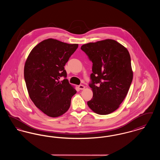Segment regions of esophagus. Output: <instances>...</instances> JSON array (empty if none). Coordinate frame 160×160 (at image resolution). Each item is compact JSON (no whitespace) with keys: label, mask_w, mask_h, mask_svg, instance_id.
Returning <instances> with one entry per match:
<instances>
[{"label":"esophagus","mask_w":160,"mask_h":160,"mask_svg":"<svg viewBox=\"0 0 160 160\" xmlns=\"http://www.w3.org/2000/svg\"><path fill=\"white\" fill-rule=\"evenodd\" d=\"M78 88H79V89H80V90H83V89H85V86H83V84H80V85L78 86Z\"/></svg>","instance_id":"34e87169"}]
</instances>
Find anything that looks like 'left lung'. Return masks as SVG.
<instances>
[{
    "label": "left lung",
    "mask_w": 160,
    "mask_h": 160,
    "mask_svg": "<svg viewBox=\"0 0 160 160\" xmlns=\"http://www.w3.org/2000/svg\"><path fill=\"white\" fill-rule=\"evenodd\" d=\"M81 49L93 63L89 84L93 97L88 105L97 114H110L125 99L132 80L129 52L110 39L84 44Z\"/></svg>",
    "instance_id": "obj_1"
}]
</instances>
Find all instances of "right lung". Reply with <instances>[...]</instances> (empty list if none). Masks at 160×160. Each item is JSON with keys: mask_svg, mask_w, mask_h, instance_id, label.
<instances>
[{"mask_svg": "<svg viewBox=\"0 0 160 160\" xmlns=\"http://www.w3.org/2000/svg\"><path fill=\"white\" fill-rule=\"evenodd\" d=\"M49 38L35 46L29 54L24 68V77L31 100L50 117L64 114L71 105L76 90L69 83L64 66L78 48ZM62 76L64 79L62 81Z\"/></svg>", "mask_w": 160, "mask_h": 160, "instance_id": "1", "label": "right lung"}]
</instances>
